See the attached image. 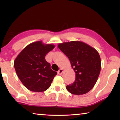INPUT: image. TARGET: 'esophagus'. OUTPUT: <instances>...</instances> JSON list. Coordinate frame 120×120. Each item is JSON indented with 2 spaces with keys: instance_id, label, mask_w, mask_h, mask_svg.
I'll return each instance as SVG.
<instances>
[{
  "instance_id": "34e87169",
  "label": "esophagus",
  "mask_w": 120,
  "mask_h": 120,
  "mask_svg": "<svg viewBox=\"0 0 120 120\" xmlns=\"http://www.w3.org/2000/svg\"><path fill=\"white\" fill-rule=\"evenodd\" d=\"M63 72H64V70L62 69H60L58 71V74L59 75H62Z\"/></svg>"
}]
</instances>
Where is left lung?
Listing matches in <instances>:
<instances>
[{
    "instance_id": "obj_1",
    "label": "left lung",
    "mask_w": 120,
    "mask_h": 120,
    "mask_svg": "<svg viewBox=\"0 0 120 120\" xmlns=\"http://www.w3.org/2000/svg\"><path fill=\"white\" fill-rule=\"evenodd\" d=\"M58 46L69 58L76 73L75 82L66 86L67 90L74 95L86 94L95 86L101 71V60L98 52L78 41L59 43Z\"/></svg>"
}]
</instances>
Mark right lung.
<instances>
[{
    "mask_svg": "<svg viewBox=\"0 0 120 120\" xmlns=\"http://www.w3.org/2000/svg\"><path fill=\"white\" fill-rule=\"evenodd\" d=\"M55 45L36 41L28 44L14 61V68L22 84L28 90L44 92L49 88L56 72L45 59Z\"/></svg>",
    "mask_w": 120,
    "mask_h": 120,
    "instance_id": "obj_1",
    "label": "right lung"
}]
</instances>
